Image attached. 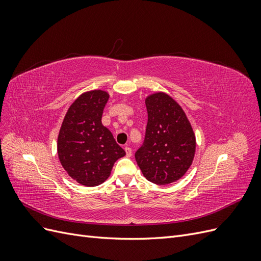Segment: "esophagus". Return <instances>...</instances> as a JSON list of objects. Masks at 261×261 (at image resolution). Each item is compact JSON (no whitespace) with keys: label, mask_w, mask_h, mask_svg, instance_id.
Wrapping results in <instances>:
<instances>
[{"label":"esophagus","mask_w":261,"mask_h":261,"mask_svg":"<svg viewBox=\"0 0 261 261\" xmlns=\"http://www.w3.org/2000/svg\"><path fill=\"white\" fill-rule=\"evenodd\" d=\"M124 149H125V152H126V155H127L128 158H129V156H132V153H133V152H132V148H130L129 146H126V147H125Z\"/></svg>","instance_id":"esophagus-1"}]
</instances>
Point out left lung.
Masks as SVG:
<instances>
[{
    "mask_svg": "<svg viewBox=\"0 0 261 261\" xmlns=\"http://www.w3.org/2000/svg\"><path fill=\"white\" fill-rule=\"evenodd\" d=\"M148 123L144 146L135 158L144 176L158 185L178 180L191 167L196 136L186 113L163 91L146 97Z\"/></svg>",
    "mask_w": 261,
    "mask_h": 261,
    "instance_id": "1",
    "label": "left lung"
}]
</instances>
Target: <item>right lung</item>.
Segmentation results:
<instances>
[{"instance_id": "right-lung-1", "label": "right lung", "mask_w": 261, "mask_h": 261, "mask_svg": "<svg viewBox=\"0 0 261 261\" xmlns=\"http://www.w3.org/2000/svg\"><path fill=\"white\" fill-rule=\"evenodd\" d=\"M110 98L102 89L82 93L62 122L58 136V155L68 176L84 186H98L108 179L124 150L101 118Z\"/></svg>"}]
</instances>
